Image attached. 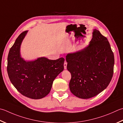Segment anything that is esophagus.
Returning a JSON list of instances; mask_svg holds the SVG:
<instances>
[{"label":"esophagus","mask_w":123,"mask_h":123,"mask_svg":"<svg viewBox=\"0 0 123 123\" xmlns=\"http://www.w3.org/2000/svg\"><path fill=\"white\" fill-rule=\"evenodd\" d=\"M67 62L66 61H65L64 63V69H67Z\"/></svg>","instance_id":"obj_1"}]
</instances>
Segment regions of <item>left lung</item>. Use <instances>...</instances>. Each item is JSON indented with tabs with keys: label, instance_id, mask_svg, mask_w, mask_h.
<instances>
[{
	"label": "left lung",
	"instance_id": "left-lung-1",
	"mask_svg": "<svg viewBox=\"0 0 123 123\" xmlns=\"http://www.w3.org/2000/svg\"><path fill=\"white\" fill-rule=\"evenodd\" d=\"M92 34L88 46L66 56L67 68L71 74L70 90L83 99L105 90L114 73V55L107 38L95 29Z\"/></svg>",
	"mask_w": 123,
	"mask_h": 123
}]
</instances>
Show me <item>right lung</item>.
Here are the masks:
<instances>
[{"label": "right lung", "instance_id": "add662e5", "mask_svg": "<svg viewBox=\"0 0 123 123\" xmlns=\"http://www.w3.org/2000/svg\"><path fill=\"white\" fill-rule=\"evenodd\" d=\"M28 31L21 33L9 50L7 73L12 84L23 95L32 99L46 97L53 82L63 70L64 59L49 60L41 57L26 61L21 57V45Z\"/></svg>", "mask_w": 123, "mask_h": 123}]
</instances>
